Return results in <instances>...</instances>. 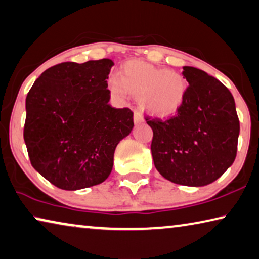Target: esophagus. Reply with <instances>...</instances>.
Returning a JSON list of instances; mask_svg holds the SVG:
<instances>
[{
    "label": "esophagus",
    "instance_id": "obj_1",
    "mask_svg": "<svg viewBox=\"0 0 259 259\" xmlns=\"http://www.w3.org/2000/svg\"><path fill=\"white\" fill-rule=\"evenodd\" d=\"M134 122L135 124H139V123L144 122V117H143V115L139 112H137V110L134 114Z\"/></svg>",
    "mask_w": 259,
    "mask_h": 259
}]
</instances>
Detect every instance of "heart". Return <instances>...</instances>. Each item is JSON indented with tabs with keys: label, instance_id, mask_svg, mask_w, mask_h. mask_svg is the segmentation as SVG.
<instances>
[{
	"label": "heart",
	"instance_id": "1",
	"mask_svg": "<svg viewBox=\"0 0 259 259\" xmlns=\"http://www.w3.org/2000/svg\"><path fill=\"white\" fill-rule=\"evenodd\" d=\"M110 94L124 99L128 92L139 97V106L155 116H168L182 107L188 93V81L182 73L154 68L131 61L122 67L121 77L107 79Z\"/></svg>",
	"mask_w": 259,
	"mask_h": 259
}]
</instances>
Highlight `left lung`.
<instances>
[{"mask_svg":"<svg viewBox=\"0 0 259 259\" xmlns=\"http://www.w3.org/2000/svg\"><path fill=\"white\" fill-rule=\"evenodd\" d=\"M189 83L182 107L167 120L146 117L153 130L154 166L168 181L188 187L214 182L236 157L240 121L232 93L217 78L183 67Z\"/></svg>","mask_w":259,"mask_h":259,"instance_id":"8db88e82","label":"left lung"}]
</instances>
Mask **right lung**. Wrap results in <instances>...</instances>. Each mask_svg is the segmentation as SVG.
I'll return each mask as SVG.
<instances>
[{"instance_id":"obj_1","label":"right lung","mask_w":259,"mask_h":259,"mask_svg":"<svg viewBox=\"0 0 259 259\" xmlns=\"http://www.w3.org/2000/svg\"><path fill=\"white\" fill-rule=\"evenodd\" d=\"M109 59L47 69L26 97L24 141L31 165L63 190L97 186L113 169L118 143L134 128L129 108L108 104Z\"/></svg>"}]
</instances>
